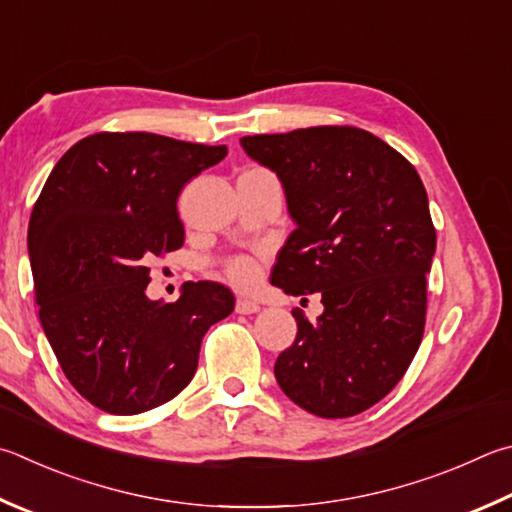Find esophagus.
<instances>
[{"instance_id":"obj_1","label":"esophagus","mask_w":512,"mask_h":512,"mask_svg":"<svg viewBox=\"0 0 512 512\" xmlns=\"http://www.w3.org/2000/svg\"><path fill=\"white\" fill-rule=\"evenodd\" d=\"M235 311L237 313H244V315L257 313L259 311V304L255 300H246V297H239L237 304H235Z\"/></svg>"}]
</instances>
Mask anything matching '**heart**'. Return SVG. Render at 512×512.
I'll return each instance as SVG.
<instances>
[{
    "mask_svg": "<svg viewBox=\"0 0 512 512\" xmlns=\"http://www.w3.org/2000/svg\"><path fill=\"white\" fill-rule=\"evenodd\" d=\"M224 273L228 277V282L235 284L237 288H253L259 282L257 262L250 257H244V255L226 259Z\"/></svg>",
    "mask_w": 512,
    "mask_h": 512,
    "instance_id": "heart-1",
    "label": "heart"
}]
</instances>
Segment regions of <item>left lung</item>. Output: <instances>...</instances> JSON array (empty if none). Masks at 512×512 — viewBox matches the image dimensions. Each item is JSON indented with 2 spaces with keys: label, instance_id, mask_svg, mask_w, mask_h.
<instances>
[{
  "label": "left lung",
  "instance_id": "obj_1",
  "mask_svg": "<svg viewBox=\"0 0 512 512\" xmlns=\"http://www.w3.org/2000/svg\"><path fill=\"white\" fill-rule=\"evenodd\" d=\"M275 170L295 230L273 266L284 293L322 295L311 322L275 362L282 392L322 418L369 410L405 376L421 345L425 273L436 230L414 165L378 136L349 125L241 138Z\"/></svg>",
  "mask_w": 512,
  "mask_h": 512
}]
</instances>
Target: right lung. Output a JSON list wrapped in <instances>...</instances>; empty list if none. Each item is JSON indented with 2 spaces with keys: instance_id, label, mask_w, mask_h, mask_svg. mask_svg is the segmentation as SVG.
Instances as JSON below:
<instances>
[{
  "instance_id": "1",
  "label": "right lung",
  "mask_w": 512,
  "mask_h": 512,
  "mask_svg": "<svg viewBox=\"0 0 512 512\" xmlns=\"http://www.w3.org/2000/svg\"><path fill=\"white\" fill-rule=\"evenodd\" d=\"M226 145L100 132L55 163L29 221L35 302L64 376L98 410H154L188 387L201 340L235 309L219 282L147 300L152 257L185 241L179 194Z\"/></svg>"
}]
</instances>
